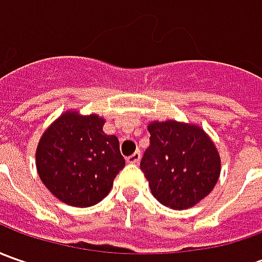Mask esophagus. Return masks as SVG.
Segmentation results:
<instances>
[{"label":"esophagus","instance_id":"1","mask_svg":"<svg viewBox=\"0 0 262 262\" xmlns=\"http://www.w3.org/2000/svg\"><path fill=\"white\" fill-rule=\"evenodd\" d=\"M140 159H141V153H140V151H136V153H133L131 156L126 157V162L131 163V165H137V163L140 162Z\"/></svg>","mask_w":262,"mask_h":262}]
</instances>
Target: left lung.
<instances>
[{
    "label": "left lung",
    "instance_id": "obj_1",
    "mask_svg": "<svg viewBox=\"0 0 262 262\" xmlns=\"http://www.w3.org/2000/svg\"><path fill=\"white\" fill-rule=\"evenodd\" d=\"M150 147L140 167L151 194L163 206L185 210L216 185L220 156L210 137L195 125L176 121L148 125Z\"/></svg>",
    "mask_w": 262,
    "mask_h": 262
}]
</instances>
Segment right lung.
I'll return each mask as SVG.
<instances>
[{
	"label": "right lung",
	"mask_w": 262,
	"mask_h": 262,
	"mask_svg": "<svg viewBox=\"0 0 262 262\" xmlns=\"http://www.w3.org/2000/svg\"><path fill=\"white\" fill-rule=\"evenodd\" d=\"M103 124L97 115L68 112L39 141L37 173L46 188L68 206L92 207L102 201L125 166L118 138L106 136Z\"/></svg>",
	"instance_id": "obj_1"
}]
</instances>
